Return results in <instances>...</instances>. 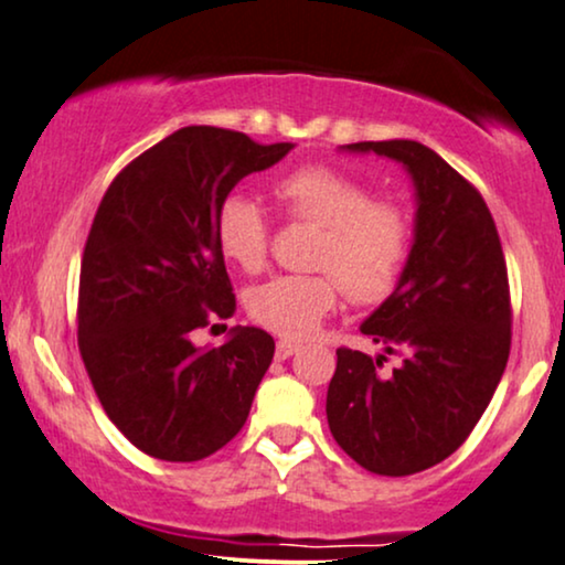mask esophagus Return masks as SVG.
<instances>
[{
	"mask_svg": "<svg viewBox=\"0 0 565 565\" xmlns=\"http://www.w3.org/2000/svg\"><path fill=\"white\" fill-rule=\"evenodd\" d=\"M298 348H300V345H296V342L280 340V342H277V348H275L277 361H288V358H290L292 353H298Z\"/></svg>",
	"mask_w": 565,
	"mask_h": 565,
	"instance_id": "1",
	"label": "esophagus"
}]
</instances>
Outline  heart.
<instances>
[{
    "instance_id": "b5f03b06",
    "label": "heart",
    "mask_w": 565,
    "mask_h": 565,
    "mask_svg": "<svg viewBox=\"0 0 565 565\" xmlns=\"http://www.w3.org/2000/svg\"><path fill=\"white\" fill-rule=\"evenodd\" d=\"M275 196L292 220L321 228L311 267L319 275H280L248 290L246 309L269 332L303 340L337 309L340 290L355 303H381L405 275L413 225L399 204L373 200L371 186L332 166H300L275 181ZM215 238L244 273L265 267L269 225L259 204L228 194L215 215Z\"/></svg>"
}]
</instances>
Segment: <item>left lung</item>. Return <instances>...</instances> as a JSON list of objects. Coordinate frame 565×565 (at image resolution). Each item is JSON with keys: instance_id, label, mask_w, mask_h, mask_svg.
Segmentation results:
<instances>
[{"instance_id": "1", "label": "left lung", "mask_w": 565, "mask_h": 565, "mask_svg": "<svg viewBox=\"0 0 565 565\" xmlns=\"http://www.w3.org/2000/svg\"><path fill=\"white\" fill-rule=\"evenodd\" d=\"M342 150L405 166L417 212L405 275L361 324L402 365L379 373L384 355L337 350L327 420L363 470L405 478L457 451L493 399L511 350L507 259L478 189L426 145L386 139Z\"/></svg>"}]
</instances>
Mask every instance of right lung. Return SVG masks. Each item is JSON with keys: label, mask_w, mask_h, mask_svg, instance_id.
Masks as SVG:
<instances>
[{"label": "right lung", "mask_w": 565, "mask_h": 565, "mask_svg": "<svg viewBox=\"0 0 565 565\" xmlns=\"http://www.w3.org/2000/svg\"><path fill=\"white\" fill-rule=\"evenodd\" d=\"M290 150L184 127L131 160L98 204L79 267L77 345L106 415L150 457L204 459L244 428L275 340L233 327L225 345L196 348L192 332L236 311L215 238L220 202Z\"/></svg>", "instance_id": "add662e5"}]
</instances>
